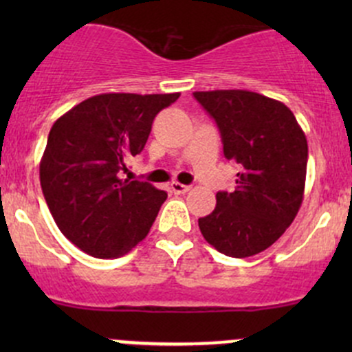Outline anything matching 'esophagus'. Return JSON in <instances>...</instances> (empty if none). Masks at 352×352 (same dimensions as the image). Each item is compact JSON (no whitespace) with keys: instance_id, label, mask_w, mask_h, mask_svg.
I'll return each instance as SVG.
<instances>
[{"instance_id":"34e87169","label":"esophagus","mask_w":352,"mask_h":352,"mask_svg":"<svg viewBox=\"0 0 352 352\" xmlns=\"http://www.w3.org/2000/svg\"><path fill=\"white\" fill-rule=\"evenodd\" d=\"M170 189H172L173 194H186L190 190V186H184L180 182H172L170 184Z\"/></svg>"}]
</instances>
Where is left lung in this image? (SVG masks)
<instances>
[{"label":"left lung","mask_w":352,"mask_h":352,"mask_svg":"<svg viewBox=\"0 0 352 352\" xmlns=\"http://www.w3.org/2000/svg\"><path fill=\"white\" fill-rule=\"evenodd\" d=\"M216 120L223 155L239 166L235 189L216 194L199 218L206 242L228 257L271 247L298 214L307 179V136L283 102L247 90L194 91Z\"/></svg>","instance_id":"left-lung-1"}]
</instances>
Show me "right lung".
I'll use <instances>...</instances> for the list:
<instances>
[{
  "label": "right lung",
  "mask_w": 352,
  "mask_h": 352,
  "mask_svg": "<svg viewBox=\"0 0 352 352\" xmlns=\"http://www.w3.org/2000/svg\"><path fill=\"white\" fill-rule=\"evenodd\" d=\"M179 97L95 95L51 127L41 160V187L58 228L80 250L116 258L148 235L166 192L120 179V170L143 151L156 113Z\"/></svg>",
  "instance_id": "right-lung-1"
}]
</instances>
